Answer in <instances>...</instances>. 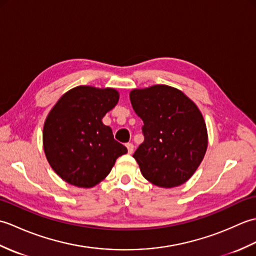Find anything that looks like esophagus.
I'll return each instance as SVG.
<instances>
[{"instance_id": "obj_1", "label": "esophagus", "mask_w": 256, "mask_h": 256, "mask_svg": "<svg viewBox=\"0 0 256 256\" xmlns=\"http://www.w3.org/2000/svg\"><path fill=\"white\" fill-rule=\"evenodd\" d=\"M126 148H128V154H133V152H134V145H133L132 143H128V144H126Z\"/></svg>"}]
</instances>
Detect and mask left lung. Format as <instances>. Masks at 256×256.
Masks as SVG:
<instances>
[{
  "instance_id": "left-lung-1",
  "label": "left lung",
  "mask_w": 256,
  "mask_h": 256,
  "mask_svg": "<svg viewBox=\"0 0 256 256\" xmlns=\"http://www.w3.org/2000/svg\"><path fill=\"white\" fill-rule=\"evenodd\" d=\"M143 120L144 142L133 157L142 175L162 188L180 186L194 175L208 145L202 114L182 91L157 84L130 94Z\"/></svg>"
}]
</instances>
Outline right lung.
Segmentation results:
<instances>
[{
	"label": "right lung",
	"instance_id": "obj_1",
	"mask_svg": "<svg viewBox=\"0 0 256 256\" xmlns=\"http://www.w3.org/2000/svg\"><path fill=\"white\" fill-rule=\"evenodd\" d=\"M118 101L114 89L80 86L64 94L45 121L44 150L52 168L64 182L90 188L111 172L128 148L114 140L102 118Z\"/></svg>",
	"mask_w": 256,
	"mask_h": 256
}]
</instances>
